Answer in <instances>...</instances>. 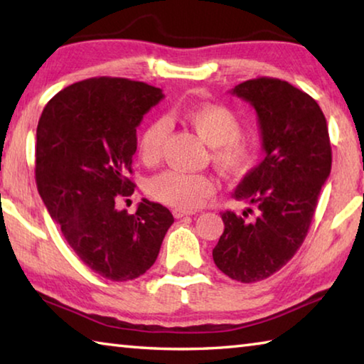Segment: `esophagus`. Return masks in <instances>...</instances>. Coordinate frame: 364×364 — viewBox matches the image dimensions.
<instances>
[{"label": "esophagus", "mask_w": 364, "mask_h": 364, "mask_svg": "<svg viewBox=\"0 0 364 364\" xmlns=\"http://www.w3.org/2000/svg\"><path fill=\"white\" fill-rule=\"evenodd\" d=\"M188 215H193V213L186 212V210H181V208H175V210H173L175 218H183V217H188Z\"/></svg>", "instance_id": "34e87169"}]
</instances>
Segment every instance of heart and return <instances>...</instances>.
I'll return each instance as SVG.
<instances>
[{"label":"heart","mask_w":364,"mask_h":364,"mask_svg":"<svg viewBox=\"0 0 364 364\" xmlns=\"http://www.w3.org/2000/svg\"><path fill=\"white\" fill-rule=\"evenodd\" d=\"M181 117L194 132L212 146V160L221 173L239 176L254 164L255 151L241 132L239 117L221 104H197L181 110ZM170 133V122L157 119L144 128L139 136V157L146 165H156L164 154ZM147 193L165 205L191 212L204 205L215 193V183L204 173H189L181 170H167L151 178Z\"/></svg>","instance_id":"b5f03b06"}]
</instances>
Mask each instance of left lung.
<instances>
[{
  "mask_svg": "<svg viewBox=\"0 0 364 364\" xmlns=\"http://www.w3.org/2000/svg\"><path fill=\"white\" fill-rule=\"evenodd\" d=\"M231 93L255 109L264 159L232 194L252 207L221 213L225 231L213 262L231 279L257 282L279 271L304 242L331 173V141L318 102L291 83L260 77Z\"/></svg>",
  "mask_w": 364,
  "mask_h": 364,
  "instance_id": "8db88e82",
  "label": "left lung"
}]
</instances>
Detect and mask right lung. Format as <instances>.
Masks as SVG:
<instances>
[{
  "label": "right lung",
  "mask_w": 364,
  "mask_h": 364,
  "mask_svg": "<svg viewBox=\"0 0 364 364\" xmlns=\"http://www.w3.org/2000/svg\"><path fill=\"white\" fill-rule=\"evenodd\" d=\"M162 97L143 82L88 78L59 91L36 128L41 199L80 260L110 281L144 274L173 223L167 207L147 199L133 215L115 207L134 193L136 127Z\"/></svg>",
  "instance_id": "add662e5"
}]
</instances>
